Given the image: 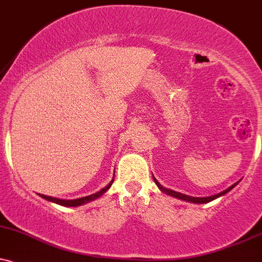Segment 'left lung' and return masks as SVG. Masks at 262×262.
Listing matches in <instances>:
<instances>
[{"label":"left lung","mask_w":262,"mask_h":262,"mask_svg":"<svg viewBox=\"0 0 262 262\" xmlns=\"http://www.w3.org/2000/svg\"><path fill=\"white\" fill-rule=\"evenodd\" d=\"M153 180H155V183L157 184V186H158L159 189H161L163 192H165V193H167V195H169V196H173V198H175V199H180V200H184V201H187V202H192V204H207V202H210V201H213V200H216V199H218V198H221V196L226 195L227 192H229L230 190H232L233 187H234L235 185H238V183H239V181H238V183L233 184V185H232V186H229L228 189H227V190H224V191H222V192L217 193V195H213V196H208V198H192V196H187V195H184V193H180V192L173 191V190H170V189H165L164 186H162L161 184H159L158 181L156 180V178H153Z\"/></svg>","instance_id":"8db88e82"}]
</instances>
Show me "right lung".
I'll list each match as a JSON object with an SVG mask.
<instances>
[{
  "label": "right lung",
  "mask_w": 262,
  "mask_h": 262,
  "mask_svg": "<svg viewBox=\"0 0 262 262\" xmlns=\"http://www.w3.org/2000/svg\"><path fill=\"white\" fill-rule=\"evenodd\" d=\"M114 179L110 181L107 185L104 187V189H101L100 191L93 193V195H89V196H85V198H81V199H75V200H62V199H56V198H51V196H46V195H41V193H39V196H41L42 199L48 200V201H51L54 202V204H57V205H61V206H66V207H76V206H81V205H84V204H88V202L93 201V200L100 198L101 195H103L104 192L106 191L107 189H109L110 186H112Z\"/></svg>",
  "instance_id": "obj_1"
}]
</instances>
